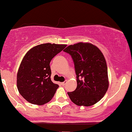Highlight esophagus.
Listing matches in <instances>:
<instances>
[{
  "instance_id": "obj_1",
  "label": "esophagus",
  "mask_w": 132,
  "mask_h": 132,
  "mask_svg": "<svg viewBox=\"0 0 132 132\" xmlns=\"http://www.w3.org/2000/svg\"><path fill=\"white\" fill-rule=\"evenodd\" d=\"M66 82H67V81H65L64 82H61V84L62 86H64L65 84H66Z\"/></svg>"
}]
</instances>
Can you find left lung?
<instances>
[{
	"label": "left lung",
	"instance_id": "left-lung-1",
	"mask_svg": "<svg viewBox=\"0 0 132 132\" xmlns=\"http://www.w3.org/2000/svg\"><path fill=\"white\" fill-rule=\"evenodd\" d=\"M75 64L77 87L68 92L72 102L79 106H90L101 100L109 87L106 61L102 53L91 43L69 45L64 50Z\"/></svg>",
	"mask_w": 132,
	"mask_h": 132
}]
</instances>
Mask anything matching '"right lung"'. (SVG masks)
<instances>
[{"mask_svg": "<svg viewBox=\"0 0 132 132\" xmlns=\"http://www.w3.org/2000/svg\"><path fill=\"white\" fill-rule=\"evenodd\" d=\"M66 45L45 43L30 49L23 58L17 73L18 90L33 104L43 105L51 101L59 86L51 80L50 63Z\"/></svg>", "mask_w": 132, "mask_h": 132, "instance_id": "right-lung-1", "label": "right lung"}]
</instances>
